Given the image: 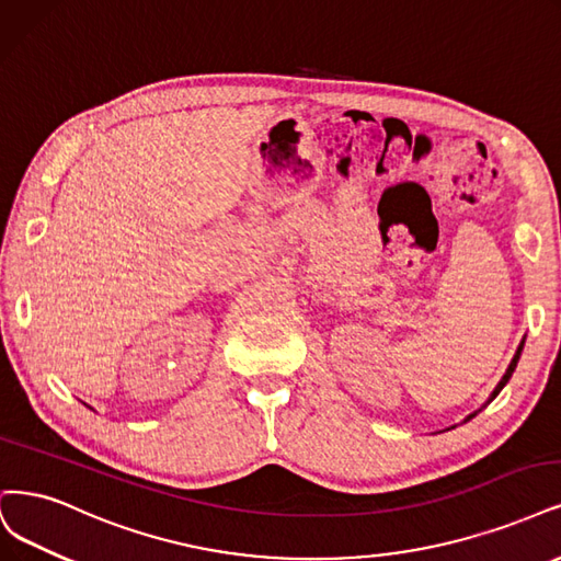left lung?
Returning a JSON list of instances; mask_svg holds the SVG:
<instances>
[{
    "label": "left lung",
    "mask_w": 561,
    "mask_h": 561,
    "mask_svg": "<svg viewBox=\"0 0 561 561\" xmlns=\"http://www.w3.org/2000/svg\"><path fill=\"white\" fill-rule=\"evenodd\" d=\"M523 347H525V341H523V343H519V345H517V353H515V357H513V359H511V364H508V369H506V374H504V378H501V380H499V385H496V388H494V392H492V394H490V399H488V401H485V403H482V405H480V409H478V411H473V413H471V415H467V420H465V422H469V420H471V417H476V415H478V413H480V411H482V409H488V403H492V401H494V399H496V394H499V392H501V390H504V385H506V382H508V380H511V376H513V371H515V366H517V362H519V355H523Z\"/></svg>",
    "instance_id": "8db88e82"
}]
</instances>
